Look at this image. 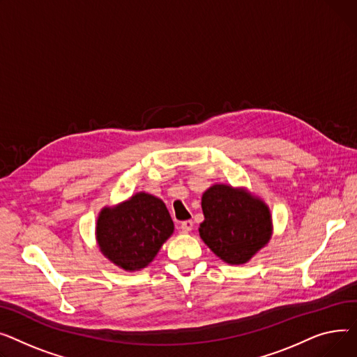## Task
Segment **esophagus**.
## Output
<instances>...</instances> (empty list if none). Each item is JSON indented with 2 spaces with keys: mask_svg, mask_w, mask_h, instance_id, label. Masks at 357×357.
<instances>
[{
  "mask_svg": "<svg viewBox=\"0 0 357 357\" xmlns=\"http://www.w3.org/2000/svg\"><path fill=\"white\" fill-rule=\"evenodd\" d=\"M193 226H195V223H193V220H184V222H181V230L184 234H188V232H192V229H193Z\"/></svg>",
  "mask_w": 357,
  "mask_h": 357,
  "instance_id": "obj_1",
  "label": "esophagus"
}]
</instances>
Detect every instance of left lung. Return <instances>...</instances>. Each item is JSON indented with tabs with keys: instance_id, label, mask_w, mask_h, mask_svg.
<instances>
[{
	"instance_id": "obj_1",
	"label": "left lung",
	"mask_w": 357,
	"mask_h": 357,
	"mask_svg": "<svg viewBox=\"0 0 357 357\" xmlns=\"http://www.w3.org/2000/svg\"><path fill=\"white\" fill-rule=\"evenodd\" d=\"M202 241L223 262H249L272 236L268 204L245 187L213 184L202 196Z\"/></svg>"
}]
</instances>
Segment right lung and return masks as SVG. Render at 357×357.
Listing matches in <instances>:
<instances>
[{"label":"right lung","instance_id":"obj_1","mask_svg":"<svg viewBox=\"0 0 357 357\" xmlns=\"http://www.w3.org/2000/svg\"><path fill=\"white\" fill-rule=\"evenodd\" d=\"M174 232V223L161 199L138 192L98 215L95 236L102 255L123 271L149 266Z\"/></svg>","mask_w":357,"mask_h":357}]
</instances>
